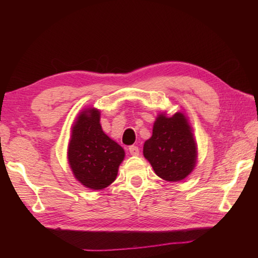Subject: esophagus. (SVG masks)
Listing matches in <instances>:
<instances>
[{
  "label": "esophagus",
  "instance_id": "esophagus-1",
  "mask_svg": "<svg viewBox=\"0 0 258 258\" xmlns=\"http://www.w3.org/2000/svg\"><path fill=\"white\" fill-rule=\"evenodd\" d=\"M128 151H130V153H131V155H133V156H139V154H140L139 147L135 146V145L130 146V147H128Z\"/></svg>",
  "mask_w": 258,
  "mask_h": 258
}]
</instances>
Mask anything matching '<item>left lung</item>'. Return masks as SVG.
Returning <instances> with one entry per match:
<instances>
[{"label": "left lung", "instance_id": "obj_1", "mask_svg": "<svg viewBox=\"0 0 258 258\" xmlns=\"http://www.w3.org/2000/svg\"><path fill=\"white\" fill-rule=\"evenodd\" d=\"M143 154L161 178L178 182L187 177L197 160L196 142L187 117L180 112L172 116L157 115Z\"/></svg>", "mask_w": 258, "mask_h": 258}]
</instances>
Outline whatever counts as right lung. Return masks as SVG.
Here are the masks:
<instances>
[{
  "label": "right lung",
  "mask_w": 258,
  "mask_h": 258,
  "mask_svg": "<svg viewBox=\"0 0 258 258\" xmlns=\"http://www.w3.org/2000/svg\"><path fill=\"white\" fill-rule=\"evenodd\" d=\"M100 111L86 108L76 117L69 143L68 160L75 178L91 189H103L117 176L125 152L103 132Z\"/></svg>",
  "instance_id": "1"
}]
</instances>
